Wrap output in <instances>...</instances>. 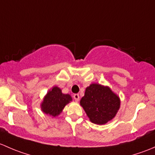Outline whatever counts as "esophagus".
<instances>
[{"label":"esophagus","instance_id":"esophagus-1","mask_svg":"<svg viewBox=\"0 0 155 155\" xmlns=\"http://www.w3.org/2000/svg\"><path fill=\"white\" fill-rule=\"evenodd\" d=\"M73 97H74V99L76 101H78L80 99V97H79V95L78 94H74V95H73Z\"/></svg>","mask_w":155,"mask_h":155}]
</instances>
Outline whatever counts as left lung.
<instances>
[{
    "label": "left lung",
    "instance_id": "left-lung-1",
    "mask_svg": "<svg viewBox=\"0 0 155 155\" xmlns=\"http://www.w3.org/2000/svg\"><path fill=\"white\" fill-rule=\"evenodd\" d=\"M81 105L92 123L104 125L110 121L120 107L119 98L107 87L97 84L86 89Z\"/></svg>",
    "mask_w": 155,
    "mask_h": 155
}]
</instances>
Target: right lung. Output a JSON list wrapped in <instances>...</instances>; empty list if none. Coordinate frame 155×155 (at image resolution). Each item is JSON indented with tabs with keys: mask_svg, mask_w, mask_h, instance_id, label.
<instances>
[{
	"mask_svg": "<svg viewBox=\"0 0 155 155\" xmlns=\"http://www.w3.org/2000/svg\"><path fill=\"white\" fill-rule=\"evenodd\" d=\"M71 101V95L63 94L61 89L54 87L45 95L41 107L45 113L55 117L60 115L64 107Z\"/></svg>",
	"mask_w": 155,
	"mask_h": 155,
	"instance_id": "right-lung-1",
	"label": "right lung"
}]
</instances>
